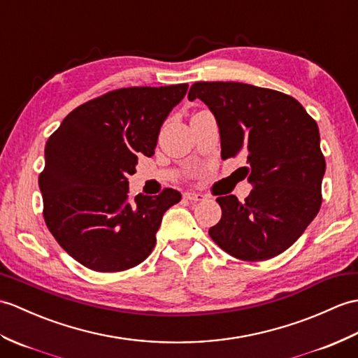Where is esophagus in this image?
<instances>
[{
    "label": "esophagus",
    "instance_id": "1",
    "mask_svg": "<svg viewBox=\"0 0 358 358\" xmlns=\"http://www.w3.org/2000/svg\"><path fill=\"white\" fill-rule=\"evenodd\" d=\"M182 198L187 199V201H194V203L204 201L206 199V196L203 194H198V192H185L182 194Z\"/></svg>",
    "mask_w": 358,
    "mask_h": 358
}]
</instances>
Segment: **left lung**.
<instances>
[{
    "label": "left lung",
    "instance_id": "obj_1",
    "mask_svg": "<svg viewBox=\"0 0 358 358\" xmlns=\"http://www.w3.org/2000/svg\"><path fill=\"white\" fill-rule=\"evenodd\" d=\"M220 127L221 159H247L250 196H218L221 220L209 235L224 252L256 262L284 253L322 206L325 157L317 123L294 97L241 82H195Z\"/></svg>",
    "mask_w": 358,
    "mask_h": 358
}]
</instances>
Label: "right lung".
Returning <instances> with one entry per match:
<instances>
[{
  "label": "right lung",
  "instance_id": "right-lung-1",
  "mask_svg": "<svg viewBox=\"0 0 358 358\" xmlns=\"http://www.w3.org/2000/svg\"><path fill=\"white\" fill-rule=\"evenodd\" d=\"M189 85L108 91L66 115L48 137L39 173L44 220L64 250L84 267L115 273L151 255L163 213L181 194L166 187L131 196L138 157L154 155L162 123Z\"/></svg>",
  "mask_w": 358,
  "mask_h": 358
}]
</instances>
